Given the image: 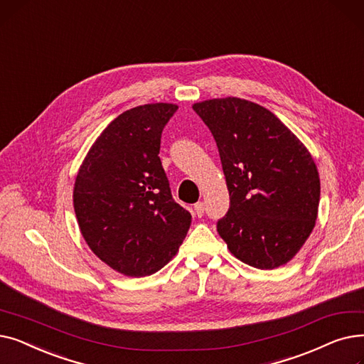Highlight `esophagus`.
Instances as JSON below:
<instances>
[{
	"label": "esophagus",
	"mask_w": 364,
	"mask_h": 364,
	"mask_svg": "<svg viewBox=\"0 0 364 364\" xmlns=\"http://www.w3.org/2000/svg\"><path fill=\"white\" fill-rule=\"evenodd\" d=\"M195 211H196V214H198L199 218L203 215V213H205V205H203V202L195 203Z\"/></svg>",
	"instance_id": "esophagus-1"
}]
</instances>
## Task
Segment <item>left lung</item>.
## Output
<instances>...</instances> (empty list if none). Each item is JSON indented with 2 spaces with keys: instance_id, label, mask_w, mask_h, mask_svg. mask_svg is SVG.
<instances>
[{
  "instance_id": "obj_1",
  "label": "left lung",
  "mask_w": 364,
  "mask_h": 364,
  "mask_svg": "<svg viewBox=\"0 0 364 364\" xmlns=\"http://www.w3.org/2000/svg\"><path fill=\"white\" fill-rule=\"evenodd\" d=\"M218 147L230 208L217 230L255 269L294 258L317 218L320 178L305 146L274 113L237 97L193 105Z\"/></svg>"
}]
</instances>
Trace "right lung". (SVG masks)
Wrapping results in <instances>:
<instances>
[{"label":"right lung","instance_id":"obj_1","mask_svg":"<svg viewBox=\"0 0 364 364\" xmlns=\"http://www.w3.org/2000/svg\"><path fill=\"white\" fill-rule=\"evenodd\" d=\"M171 103L137 106L100 134L73 188V208L90 250L113 270L156 273L183 243L192 215L171 195L159 149Z\"/></svg>","mask_w":364,"mask_h":364}]
</instances>
